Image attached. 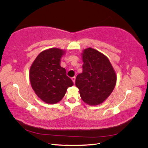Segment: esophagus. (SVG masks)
<instances>
[{
    "instance_id": "obj_1",
    "label": "esophagus",
    "mask_w": 148,
    "mask_h": 148,
    "mask_svg": "<svg viewBox=\"0 0 148 148\" xmlns=\"http://www.w3.org/2000/svg\"><path fill=\"white\" fill-rule=\"evenodd\" d=\"M71 79H72V81H73V82L75 83V77H72L71 78Z\"/></svg>"
}]
</instances>
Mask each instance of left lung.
Instances as JSON below:
<instances>
[{
  "instance_id": "left-lung-1",
  "label": "left lung",
  "mask_w": 148,
  "mask_h": 148,
  "mask_svg": "<svg viewBox=\"0 0 148 148\" xmlns=\"http://www.w3.org/2000/svg\"><path fill=\"white\" fill-rule=\"evenodd\" d=\"M83 71L76 78L75 85L82 100L89 106L104 102L112 92L117 75L108 58L95 49L82 53Z\"/></svg>"
}]
</instances>
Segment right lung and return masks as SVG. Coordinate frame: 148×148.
<instances>
[{"label":"right lung","mask_w":148,"mask_h":148,"mask_svg":"<svg viewBox=\"0 0 148 148\" xmlns=\"http://www.w3.org/2000/svg\"><path fill=\"white\" fill-rule=\"evenodd\" d=\"M65 51L52 47L42 51L29 69V81L36 95L43 102L53 104L60 102L73 82L60 65Z\"/></svg>","instance_id":"right-lung-1"}]
</instances>
